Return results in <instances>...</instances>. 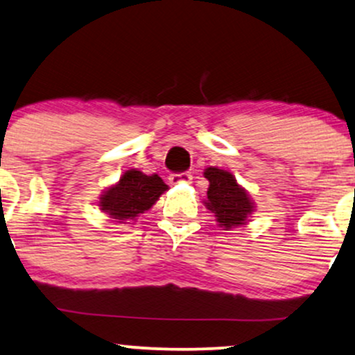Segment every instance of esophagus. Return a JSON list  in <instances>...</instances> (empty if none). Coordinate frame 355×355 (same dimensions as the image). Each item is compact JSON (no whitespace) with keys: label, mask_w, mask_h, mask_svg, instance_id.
<instances>
[{"label":"esophagus","mask_w":355,"mask_h":355,"mask_svg":"<svg viewBox=\"0 0 355 355\" xmlns=\"http://www.w3.org/2000/svg\"><path fill=\"white\" fill-rule=\"evenodd\" d=\"M191 173H179V174H171L169 182L171 184H179V182H191Z\"/></svg>","instance_id":"esophagus-1"}]
</instances>
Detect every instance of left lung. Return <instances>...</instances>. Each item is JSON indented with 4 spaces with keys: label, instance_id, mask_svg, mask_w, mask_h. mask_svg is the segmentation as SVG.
Instances as JSON below:
<instances>
[{
    "label": "left lung",
    "instance_id": "8db88e82",
    "mask_svg": "<svg viewBox=\"0 0 355 355\" xmlns=\"http://www.w3.org/2000/svg\"><path fill=\"white\" fill-rule=\"evenodd\" d=\"M204 178L209 181L204 204L207 209L214 212L219 227L231 231L232 227L244 226L256 211V204L248 191L236 181L229 171L211 166L204 169Z\"/></svg>",
    "mask_w": 355,
    "mask_h": 355
}]
</instances>
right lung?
<instances>
[{
  "mask_svg": "<svg viewBox=\"0 0 355 355\" xmlns=\"http://www.w3.org/2000/svg\"><path fill=\"white\" fill-rule=\"evenodd\" d=\"M168 189V184L157 174L148 176L137 169H128L121 174L116 184L103 191L98 206L116 223L126 224L151 209Z\"/></svg>",
  "mask_w": 355,
  "mask_h": 355,
  "instance_id": "obj_1",
  "label": "right lung"
}]
</instances>
